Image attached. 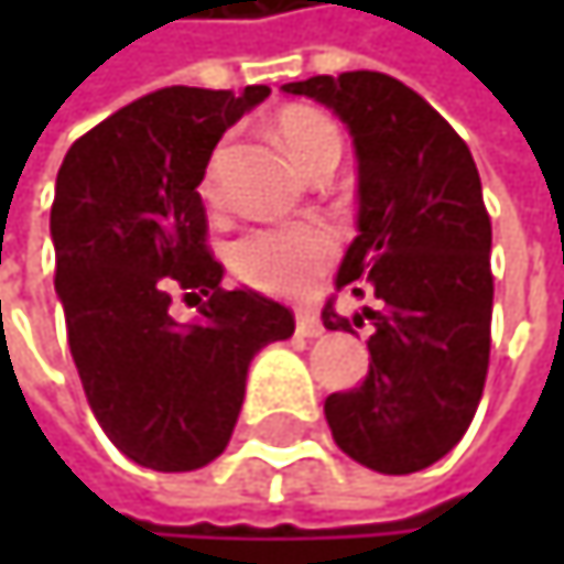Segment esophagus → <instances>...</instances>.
Returning <instances> with one entry per match:
<instances>
[{
    "label": "esophagus",
    "instance_id": "34e87169",
    "mask_svg": "<svg viewBox=\"0 0 564 564\" xmlns=\"http://www.w3.org/2000/svg\"><path fill=\"white\" fill-rule=\"evenodd\" d=\"M296 333H300L303 339H316V336H323V323H319V316H316V313H310V310L296 313Z\"/></svg>",
    "mask_w": 564,
    "mask_h": 564
}]
</instances>
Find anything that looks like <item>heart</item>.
I'll return each instance as SVG.
<instances>
[{
    "instance_id": "obj_1",
    "label": "heart",
    "mask_w": 564,
    "mask_h": 564,
    "mask_svg": "<svg viewBox=\"0 0 564 564\" xmlns=\"http://www.w3.org/2000/svg\"><path fill=\"white\" fill-rule=\"evenodd\" d=\"M278 140L296 170L313 175L319 170H336L343 156L339 127L313 107H286L278 123ZM215 166L218 156L205 166L202 195L215 198ZM336 258V238L313 221L251 228L228 248V264L245 283L268 293H300L316 281Z\"/></svg>"
}]
</instances>
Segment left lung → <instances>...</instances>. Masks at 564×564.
Here are the masks:
<instances>
[{"instance_id": "left-lung-1", "label": "left lung", "mask_w": 564, "mask_h": 564, "mask_svg": "<svg viewBox=\"0 0 564 564\" xmlns=\"http://www.w3.org/2000/svg\"><path fill=\"white\" fill-rule=\"evenodd\" d=\"M283 90L329 107L352 137L359 235L336 290L379 300L362 306L376 326L369 376L323 404L333 441L379 474L424 470L470 427L490 366L494 231L480 172L454 127L389 74H319ZM323 326L349 319L326 303Z\"/></svg>"}]
</instances>
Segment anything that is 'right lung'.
<instances>
[{
    "instance_id": "obj_1",
    "label": "right lung",
    "mask_w": 564,
    "mask_h": 564,
    "mask_svg": "<svg viewBox=\"0 0 564 564\" xmlns=\"http://www.w3.org/2000/svg\"><path fill=\"white\" fill-rule=\"evenodd\" d=\"M271 87H163L84 133L52 205L67 346L104 434L140 467L185 474L231 441L251 359L293 336V313L225 290L205 245V166L221 133ZM172 292L203 319L175 324Z\"/></svg>"
}]
</instances>
